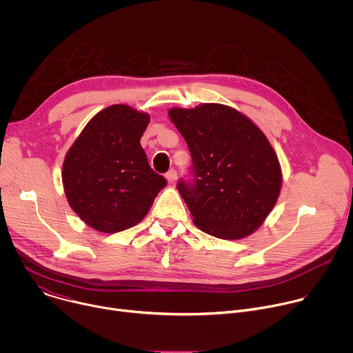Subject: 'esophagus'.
Instances as JSON below:
<instances>
[{
  "instance_id": "1",
  "label": "esophagus",
  "mask_w": 353,
  "mask_h": 353,
  "mask_svg": "<svg viewBox=\"0 0 353 353\" xmlns=\"http://www.w3.org/2000/svg\"><path fill=\"white\" fill-rule=\"evenodd\" d=\"M166 179H168V181H169L170 184L174 183L176 179H177V170H176V169H170V170L166 173Z\"/></svg>"
}]
</instances>
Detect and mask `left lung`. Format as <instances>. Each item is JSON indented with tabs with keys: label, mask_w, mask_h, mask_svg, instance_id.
Returning a JSON list of instances; mask_svg holds the SVG:
<instances>
[{
	"label": "left lung",
	"mask_w": 353,
	"mask_h": 353,
	"mask_svg": "<svg viewBox=\"0 0 353 353\" xmlns=\"http://www.w3.org/2000/svg\"><path fill=\"white\" fill-rule=\"evenodd\" d=\"M169 117L191 154L177 190L203 232L236 240L253 233L274 208L281 166L260 128L237 110L205 103L172 109Z\"/></svg>",
	"instance_id": "8db88e82"
}]
</instances>
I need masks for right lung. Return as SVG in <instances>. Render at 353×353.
Returning a JSON list of instances; mask_svg holds the SVG:
<instances>
[{
	"label": "right lung",
	"mask_w": 353,
	"mask_h": 353,
	"mask_svg": "<svg viewBox=\"0 0 353 353\" xmlns=\"http://www.w3.org/2000/svg\"><path fill=\"white\" fill-rule=\"evenodd\" d=\"M149 116L125 105L97 113L70 148L63 184L74 212L90 228L117 233L135 226L166 179L148 163L139 139Z\"/></svg>",
	"instance_id": "1"
}]
</instances>
